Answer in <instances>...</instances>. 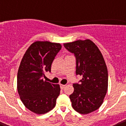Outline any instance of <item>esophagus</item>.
Segmentation results:
<instances>
[{
    "label": "esophagus",
    "instance_id": "34e87169",
    "mask_svg": "<svg viewBox=\"0 0 126 126\" xmlns=\"http://www.w3.org/2000/svg\"><path fill=\"white\" fill-rule=\"evenodd\" d=\"M65 85H63V84H61V85H60V88H61V90H63V88H65Z\"/></svg>",
    "mask_w": 126,
    "mask_h": 126
}]
</instances>
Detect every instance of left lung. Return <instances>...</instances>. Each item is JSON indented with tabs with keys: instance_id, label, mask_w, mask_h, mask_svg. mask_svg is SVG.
<instances>
[{
	"instance_id": "1",
	"label": "left lung",
	"mask_w": 126,
	"mask_h": 126,
	"mask_svg": "<svg viewBox=\"0 0 126 126\" xmlns=\"http://www.w3.org/2000/svg\"><path fill=\"white\" fill-rule=\"evenodd\" d=\"M76 58V75L82 79L74 83V92L69 97L74 109L83 114L101 105L108 88V71L97 46L90 40L63 44Z\"/></svg>"
}]
</instances>
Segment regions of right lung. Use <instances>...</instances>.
<instances>
[{"mask_svg":"<svg viewBox=\"0 0 126 126\" xmlns=\"http://www.w3.org/2000/svg\"><path fill=\"white\" fill-rule=\"evenodd\" d=\"M61 49L59 43L36 41L23 55L17 77V91L24 105L31 111L43 114L55 107L60 94L59 84L44 80L51 72L53 59Z\"/></svg>","mask_w":126,"mask_h":126,"instance_id":"add662e5","label":"right lung"}]
</instances>
